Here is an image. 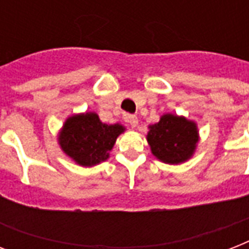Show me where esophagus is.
Listing matches in <instances>:
<instances>
[{
	"instance_id": "obj_1",
	"label": "esophagus",
	"mask_w": 249,
	"mask_h": 249,
	"mask_svg": "<svg viewBox=\"0 0 249 249\" xmlns=\"http://www.w3.org/2000/svg\"><path fill=\"white\" fill-rule=\"evenodd\" d=\"M125 121H126L132 128H136L137 125H138V117L134 116V115H128V116H125Z\"/></svg>"
}]
</instances>
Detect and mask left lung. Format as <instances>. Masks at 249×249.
Instances as JSON below:
<instances>
[{"label":"left lung","mask_w":249,"mask_h":249,"mask_svg":"<svg viewBox=\"0 0 249 249\" xmlns=\"http://www.w3.org/2000/svg\"><path fill=\"white\" fill-rule=\"evenodd\" d=\"M146 140L152 155L161 163L182 164L195 154L199 130L195 121L174 113H164L159 123L148 126Z\"/></svg>","instance_id":"1"}]
</instances>
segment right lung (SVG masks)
Here are the masks:
<instances>
[{"mask_svg": "<svg viewBox=\"0 0 249 249\" xmlns=\"http://www.w3.org/2000/svg\"><path fill=\"white\" fill-rule=\"evenodd\" d=\"M124 125L103 124L95 112L75 113L67 117L58 134L62 151L77 165L94 166L109 158Z\"/></svg>", "mask_w": 249, "mask_h": 249, "instance_id": "1", "label": "right lung"}]
</instances>
